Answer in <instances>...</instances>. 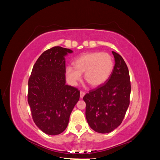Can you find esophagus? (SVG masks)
<instances>
[{
  "label": "esophagus",
  "instance_id": "1",
  "mask_svg": "<svg viewBox=\"0 0 160 160\" xmlns=\"http://www.w3.org/2000/svg\"><path fill=\"white\" fill-rule=\"evenodd\" d=\"M85 93L84 91H80V98L81 99L83 98V97L85 96Z\"/></svg>",
  "mask_w": 160,
  "mask_h": 160
}]
</instances>
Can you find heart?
Listing matches in <instances>:
<instances>
[{"label": "heart", "mask_w": 160, "mask_h": 160, "mask_svg": "<svg viewBox=\"0 0 160 160\" xmlns=\"http://www.w3.org/2000/svg\"><path fill=\"white\" fill-rule=\"evenodd\" d=\"M74 67L66 68V76L69 83L77 85L84 73L85 81L92 87L103 85L109 79L114 67L112 57L108 52H91L77 57Z\"/></svg>", "instance_id": "1"}]
</instances>
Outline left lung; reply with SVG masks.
<instances>
[{"mask_svg":"<svg viewBox=\"0 0 160 160\" xmlns=\"http://www.w3.org/2000/svg\"><path fill=\"white\" fill-rule=\"evenodd\" d=\"M115 66L105 83L83 97L90 128L100 133L112 132L122 123L129 105L131 83L122 57L112 51Z\"/></svg>","mask_w":160,"mask_h":160,"instance_id":"obj_1","label":"left lung"}]
</instances>
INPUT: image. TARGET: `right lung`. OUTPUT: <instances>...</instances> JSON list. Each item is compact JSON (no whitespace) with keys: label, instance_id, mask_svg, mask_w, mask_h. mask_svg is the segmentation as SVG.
Returning <instances> with one entry per match:
<instances>
[{"label":"right lung","instance_id":"1","mask_svg":"<svg viewBox=\"0 0 160 160\" xmlns=\"http://www.w3.org/2000/svg\"><path fill=\"white\" fill-rule=\"evenodd\" d=\"M72 51L54 47L43 52L28 79V103L34 122L51 135L63 132L78 102L80 91L66 85L65 57Z\"/></svg>","mask_w":160,"mask_h":160}]
</instances>
